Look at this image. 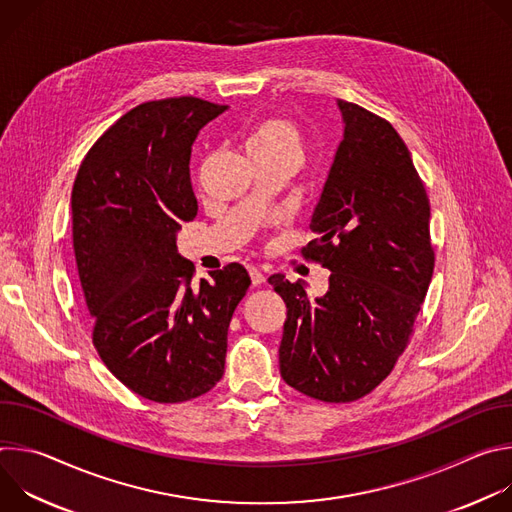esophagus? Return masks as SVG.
<instances>
[{
	"label": "esophagus",
	"mask_w": 512,
	"mask_h": 512,
	"mask_svg": "<svg viewBox=\"0 0 512 512\" xmlns=\"http://www.w3.org/2000/svg\"><path fill=\"white\" fill-rule=\"evenodd\" d=\"M249 275H251V283L253 285H261L265 281V273L257 267H249Z\"/></svg>",
	"instance_id": "obj_1"
}]
</instances>
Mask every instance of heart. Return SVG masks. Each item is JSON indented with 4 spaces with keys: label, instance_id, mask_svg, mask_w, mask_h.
Returning <instances> with one entry per match:
<instances>
[{
    "label": "heart",
    "instance_id": "heart-1",
    "mask_svg": "<svg viewBox=\"0 0 512 512\" xmlns=\"http://www.w3.org/2000/svg\"><path fill=\"white\" fill-rule=\"evenodd\" d=\"M249 156H287L302 160L304 135L300 127L285 117H265L247 135Z\"/></svg>",
    "mask_w": 512,
    "mask_h": 512
}]
</instances>
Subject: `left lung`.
Masks as SVG:
<instances>
[{
	"mask_svg": "<svg viewBox=\"0 0 512 512\" xmlns=\"http://www.w3.org/2000/svg\"><path fill=\"white\" fill-rule=\"evenodd\" d=\"M338 145L302 255L330 269L326 296L281 273L269 283L287 306L279 371L296 391L350 403L377 389L409 344L433 275L429 198L395 127L338 101Z\"/></svg>",
	"mask_w": 512,
	"mask_h": 512,
	"instance_id": "obj_1",
	"label": "left lung"
}]
</instances>
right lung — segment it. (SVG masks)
<instances>
[{
  "label": "right lung",
  "instance_id": "add662e5",
  "mask_svg": "<svg viewBox=\"0 0 512 512\" xmlns=\"http://www.w3.org/2000/svg\"><path fill=\"white\" fill-rule=\"evenodd\" d=\"M223 111L198 97L141 103L93 143L72 186L93 344L127 389L156 403L190 401L223 379L229 324L251 285L231 263L194 287L176 249L182 221L198 210L192 143Z\"/></svg>",
  "mask_w": 512,
  "mask_h": 512
}]
</instances>
